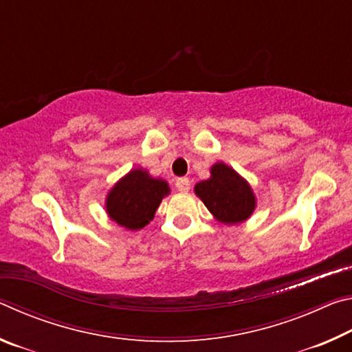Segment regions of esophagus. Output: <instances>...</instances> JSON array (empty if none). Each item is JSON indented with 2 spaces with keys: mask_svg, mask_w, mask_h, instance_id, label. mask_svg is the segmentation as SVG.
<instances>
[{
  "mask_svg": "<svg viewBox=\"0 0 352 352\" xmlns=\"http://www.w3.org/2000/svg\"><path fill=\"white\" fill-rule=\"evenodd\" d=\"M175 188L180 190V192H188L190 189V182L188 180L186 177H182V178H177L175 182Z\"/></svg>",
  "mask_w": 352,
  "mask_h": 352,
  "instance_id": "obj_1",
  "label": "esophagus"
}]
</instances>
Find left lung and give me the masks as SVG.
<instances>
[{"label": "left lung", "instance_id": "8db88e82", "mask_svg": "<svg viewBox=\"0 0 352 352\" xmlns=\"http://www.w3.org/2000/svg\"><path fill=\"white\" fill-rule=\"evenodd\" d=\"M194 192L216 220L226 225L243 222L256 208L252 186L225 163L214 164L211 177L195 184Z\"/></svg>", "mask_w": 352, "mask_h": 352}]
</instances>
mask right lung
<instances>
[{
    "label": "right lung",
    "instance_id": "right-lung-1",
    "mask_svg": "<svg viewBox=\"0 0 352 352\" xmlns=\"http://www.w3.org/2000/svg\"><path fill=\"white\" fill-rule=\"evenodd\" d=\"M169 192V184L162 178L151 177L146 169H133L111 188L105 208L118 225L132 231L141 230L153 219Z\"/></svg>",
    "mask_w": 352,
    "mask_h": 352
}]
</instances>
